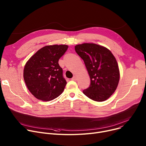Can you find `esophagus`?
<instances>
[{
	"instance_id": "34e87169",
	"label": "esophagus",
	"mask_w": 146,
	"mask_h": 146,
	"mask_svg": "<svg viewBox=\"0 0 146 146\" xmlns=\"http://www.w3.org/2000/svg\"><path fill=\"white\" fill-rule=\"evenodd\" d=\"M72 81H76V80H77V78H76V76H74L72 78V79H71Z\"/></svg>"
}]
</instances>
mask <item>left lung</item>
<instances>
[{
  "label": "left lung",
  "mask_w": 146,
  "mask_h": 146,
  "mask_svg": "<svg viewBox=\"0 0 146 146\" xmlns=\"http://www.w3.org/2000/svg\"><path fill=\"white\" fill-rule=\"evenodd\" d=\"M75 50L84 60L91 80L84 94L95 101H105L115 92L119 82V66L114 55L107 48L94 43L76 45Z\"/></svg>",
  "instance_id": "left-lung-1"
}]
</instances>
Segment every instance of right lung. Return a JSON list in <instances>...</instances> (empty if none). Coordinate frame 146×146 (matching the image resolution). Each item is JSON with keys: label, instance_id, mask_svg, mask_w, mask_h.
<instances>
[{"label": "right lung", "instance_id": "add662e5", "mask_svg": "<svg viewBox=\"0 0 146 146\" xmlns=\"http://www.w3.org/2000/svg\"><path fill=\"white\" fill-rule=\"evenodd\" d=\"M68 48L65 44L45 46L27 61L24 80L29 91L37 99L50 101L63 92L66 82L58 60Z\"/></svg>", "mask_w": 146, "mask_h": 146}]
</instances>
